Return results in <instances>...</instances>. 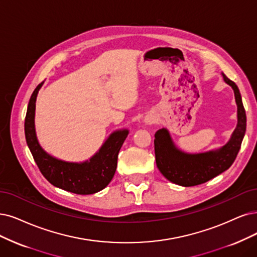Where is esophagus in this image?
I'll list each match as a JSON object with an SVG mask.
<instances>
[{"label":"esophagus","mask_w":257,"mask_h":257,"mask_svg":"<svg viewBox=\"0 0 257 257\" xmlns=\"http://www.w3.org/2000/svg\"><path fill=\"white\" fill-rule=\"evenodd\" d=\"M148 121H149V122H151V121H150V119H148Z\"/></svg>","instance_id":"34e87169"}]
</instances>
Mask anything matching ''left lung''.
I'll return each mask as SVG.
<instances>
[{
	"label": "left lung",
	"instance_id": "obj_1",
	"mask_svg": "<svg viewBox=\"0 0 257 257\" xmlns=\"http://www.w3.org/2000/svg\"><path fill=\"white\" fill-rule=\"evenodd\" d=\"M226 83L234 90L237 103L238 123L229 143L217 151L186 155L175 148L166 129H161L155 135V155L156 163L167 180L178 185L195 186L207 182L208 180L220 175L230 168L238 155L241 142L246 127L245 110L243 108L238 88L223 75Z\"/></svg>",
	"mask_w": 257,
	"mask_h": 257
}]
</instances>
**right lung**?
Returning a JSON list of instances; mask_svg holds the SVG:
<instances>
[{
    "label": "right lung",
    "instance_id": "obj_1",
    "mask_svg": "<svg viewBox=\"0 0 257 257\" xmlns=\"http://www.w3.org/2000/svg\"><path fill=\"white\" fill-rule=\"evenodd\" d=\"M42 82L33 92L25 116L24 129L28 148L44 178L54 186L74 194L91 195L106 187L115 174L119 149L128 136V130L110 136L100 150L89 162L68 163L47 154L38 143L35 132V103Z\"/></svg>",
    "mask_w": 257,
    "mask_h": 257
}]
</instances>
